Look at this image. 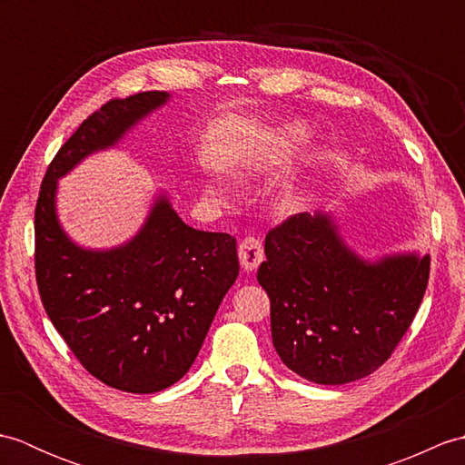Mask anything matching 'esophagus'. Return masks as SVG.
<instances>
[{"label": "esophagus", "mask_w": 465, "mask_h": 465, "mask_svg": "<svg viewBox=\"0 0 465 465\" xmlns=\"http://www.w3.org/2000/svg\"><path fill=\"white\" fill-rule=\"evenodd\" d=\"M238 255H240V263L245 272H253L258 270V265L263 262V245L258 238H250L242 240L240 248H238Z\"/></svg>", "instance_id": "esophagus-1"}]
</instances>
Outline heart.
I'll return each mask as SVG.
<instances>
[{
	"label": "heart",
	"mask_w": 465,
	"mask_h": 465,
	"mask_svg": "<svg viewBox=\"0 0 465 465\" xmlns=\"http://www.w3.org/2000/svg\"><path fill=\"white\" fill-rule=\"evenodd\" d=\"M305 140H308V130H305L303 125L295 124V125L283 127V130L278 135V142H275V143H278L282 152H292L298 145H302ZM205 193L215 202H225L227 200V190L217 182L207 183ZM302 202H303V193L298 190V187H290V190L282 195V205L283 207H295V205H300Z\"/></svg>",
	"instance_id": "heart-1"
}]
</instances>
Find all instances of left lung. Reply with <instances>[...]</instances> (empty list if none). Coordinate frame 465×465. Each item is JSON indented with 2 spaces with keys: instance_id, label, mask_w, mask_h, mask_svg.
Masks as SVG:
<instances>
[{
  "instance_id": "left-lung-1",
  "label": "left lung",
  "mask_w": 465,
  "mask_h": 465,
  "mask_svg": "<svg viewBox=\"0 0 465 465\" xmlns=\"http://www.w3.org/2000/svg\"><path fill=\"white\" fill-rule=\"evenodd\" d=\"M430 278V255L363 258L333 212L298 213L265 235L258 282L272 303V340L303 380L341 385L375 371L408 331Z\"/></svg>"
}]
</instances>
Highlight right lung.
Returning a JSON list of instances; mask_svg holds the SVG:
<instances>
[{
	"mask_svg": "<svg viewBox=\"0 0 465 465\" xmlns=\"http://www.w3.org/2000/svg\"><path fill=\"white\" fill-rule=\"evenodd\" d=\"M170 100L143 92L92 114L49 163L35 207V278L49 320L94 378L130 393L162 391L192 368L238 280L235 238L193 230L157 190L130 240L85 248L59 220L57 182Z\"/></svg>",
	"mask_w": 465,
	"mask_h": 465,
	"instance_id": "right-lung-1",
	"label": "right lung"
}]
</instances>
